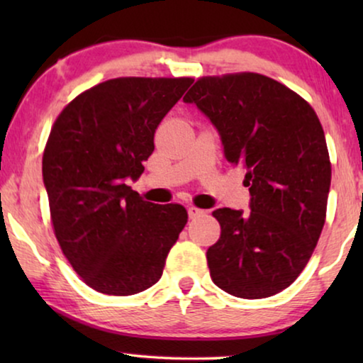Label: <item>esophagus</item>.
Listing matches in <instances>:
<instances>
[{
  "instance_id": "esophagus-1",
  "label": "esophagus",
  "mask_w": 363,
  "mask_h": 363,
  "mask_svg": "<svg viewBox=\"0 0 363 363\" xmlns=\"http://www.w3.org/2000/svg\"><path fill=\"white\" fill-rule=\"evenodd\" d=\"M201 215H205V211H203V210H200V208H196V206H188V216H190L191 218V220H193V218H198V216H201Z\"/></svg>"
}]
</instances>
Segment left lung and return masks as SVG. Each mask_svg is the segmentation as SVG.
I'll list each match as a JSON object with an SVG mask.
<instances>
[{
	"mask_svg": "<svg viewBox=\"0 0 363 363\" xmlns=\"http://www.w3.org/2000/svg\"><path fill=\"white\" fill-rule=\"evenodd\" d=\"M183 101L220 132L223 152L246 168L251 211H213L221 236L208 247L215 284L242 299L274 296L297 279L325 223L330 158L309 102L256 72L206 76Z\"/></svg>",
	"mask_w": 363,
	"mask_h": 363,
	"instance_id": "1",
	"label": "left lung"
}]
</instances>
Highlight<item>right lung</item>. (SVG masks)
Listing matches in <instances>:
<instances>
[{
	"mask_svg": "<svg viewBox=\"0 0 363 363\" xmlns=\"http://www.w3.org/2000/svg\"><path fill=\"white\" fill-rule=\"evenodd\" d=\"M191 77H117L67 104L49 133L43 178L54 235L89 287L132 296L162 277L188 221L178 203L155 205L127 185L143 173L158 123Z\"/></svg>",
	"mask_w": 363,
	"mask_h": 363,
	"instance_id": "right-lung-1",
	"label": "right lung"
}]
</instances>
